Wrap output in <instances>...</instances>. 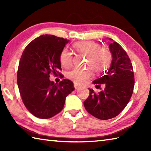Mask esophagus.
<instances>
[{
	"instance_id": "esophagus-1",
	"label": "esophagus",
	"mask_w": 151,
	"mask_h": 151,
	"mask_svg": "<svg viewBox=\"0 0 151 151\" xmlns=\"http://www.w3.org/2000/svg\"><path fill=\"white\" fill-rule=\"evenodd\" d=\"M74 86H75V89H77V88H78L79 87H80V85H78V84H76V83H74Z\"/></svg>"
}]
</instances>
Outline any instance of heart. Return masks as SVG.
I'll return each instance as SVG.
<instances>
[{
    "label": "heart",
    "mask_w": 151,
    "mask_h": 151,
    "mask_svg": "<svg viewBox=\"0 0 151 151\" xmlns=\"http://www.w3.org/2000/svg\"><path fill=\"white\" fill-rule=\"evenodd\" d=\"M76 52L86 57V66L88 68L86 69H73L68 71L66 76L76 84H84L88 82L93 76V69L96 73L103 72L108 68L112 63V55L109 48L102 47V46L94 41H86L76 42L73 45ZM73 56L67 48H63L60 51L59 60L61 65L68 68L72 65Z\"/></svg>",
    "instance_id": "1"
}]
</instances>
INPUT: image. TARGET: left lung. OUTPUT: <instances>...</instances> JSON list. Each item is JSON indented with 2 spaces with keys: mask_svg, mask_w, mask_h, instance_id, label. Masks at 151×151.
I'll return each instance as SVG.
<instances>
[{
  "mask_svg": "<svg viewBox=\"0 0 151 151\" xmlns=\"http://www.w3.org/2000/svg\"><path fill=\"white\" fill-rule=\"evenodd\" d=\"M112 63L103 76L93 81L96 88L104 84L103 90L97 93L90 88L89 96L84 101L88 113L101 120L114 118L127 105L133 93L134 77L131 59L118 42L109 45Z\"/></svg>",
  "mask_w": 151,
  "mask_h": 151,
  "instance_id": "obj_1",
  "label": "left lung"
}]
</instances>
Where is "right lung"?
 I'll list each match as a JSON object with an SVG mask.
<instances>
[{
  "label": "right lung",
  "mask_w": 151,
  "mask_h": 151,
  "mask_svg": "<svg viewBox=\"0 0 151 151\" xmlns=\"http://www.w3.org/2000/svg\"><path fill=\"white\" fill-rule=\"evenodd\" d=\"M66 39L51 35L36 38L25 48L17 71V84L24 106L39 119H49L62 111L66 97L75 90L73 83L63 79L58 84L50 75L63 78L59 55Z\"/></svg>",
  "instance_id": "1"
}]
</instances>
